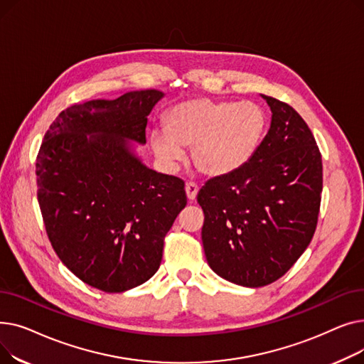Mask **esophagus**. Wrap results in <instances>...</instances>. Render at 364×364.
Returning <instances> with one entry per match:
<instances>
[{"label": "esophagus", "mask_w": 364, "mask_h": 364, "mask_svg": "<svg viewBox=\"0 0 364 364\" xmlns=\"http://www.w3.org/2000/svg\"><path fill=\"white\" fill-rule=\"evenodd\" d=\"M198 192H199L198 184H195V183H192V181L186 184V195H187V199H188V200H195Z\"/></svg>", "instance_id": "esophagus-1"}]
</instances>
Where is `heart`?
I'll list each match as a JSON object with an SVG mask.
<instances>
[{
    "label": "heart",
    "mask_w": 364,
    "mask_h": 364,
    "mask_svg": "<svg viewBox=\"0 0 364 364\" xmlns=\"http://www.w3.org/2000/svg\"><path fill=\"white\" fill-rule=\"evenodd\" d=\"M264 128V110L255 103L196 99L172 107L166 129L153 131L150 143L155 155L166 165L183 159V146H193L195 166L206 176L221 177L252 158Z\"/></svg>",
    "instance_id": "heart-1"
}]
</instances>
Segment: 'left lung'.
<instances>
[{"mask_svg":"<svg viewBox=\"0 0 364 364\" xmlns=\"http://www.w3.org/2000/svg\"><path fill=\"white\" fill-rule=\"evenodd\" d=\"M272 125L252 158L199 190L203 251L223 279L259 288L280 279L310 245L320 211L321 155L299 113L270 95Z\"/></svg>","mask_w":364,"mask_h":364,"instance_id":"obj_1","label":"left lung"}]
</instances>
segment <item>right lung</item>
<instances>
[{
	"label": "right lung",
	"mask_w": 364,
	"mask_h": 364,
	"mask_svg": "<svg viewBox=\"0 0 364 364\" xmlns=\"http://www.w3.org/2000/svg\"><path fill=\"white\" fill-rule=\"evenodd\" d=\"M162 97L141 90L73 105L38 151L47 236L60 261L95 289L124 292L155 274L164 239L187 203L184 181L147 168L127 141L146 143L147 114Z\"/></svg>",
	"instance_id": "1"
}]
</instances>
